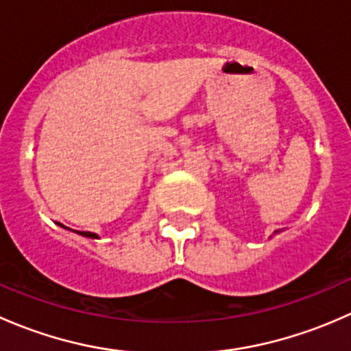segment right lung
<instances>
[{"label":"right lung","mask_w":351,"mask_h":351,"mask_svg":"<svg viewBox=\"0 0 351 351\" xmlns=\"http://www.w3.org/2000/svg\"><path fill=\"white\" fill-rule=\"evenodd\" d=\"M61 226V228H64V229H69V228H66V226H62V224H59ZM71 231V229H69ZM76 232V234H80V236H84V238H91V239H98L100 238V236L98 234H95V232H90V231H74Z\"/></svg>","instance_id":"1"}]
</instances>
